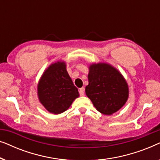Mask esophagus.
I'll list each match as a JSON object with an SVG mask.
<instances>
[{
  "label": "esophagus",
  "mask_w": 160,
  "mask_h": 160,
  "mask_svg": "<svg viewBox=\"0 0 160 160\" xmlns=\"http://www.w3.org/2000/svg\"><path fill=\"white\" fill-rule=\"evenodd\" d=\"M79 94H80L81 96H83L84 95V87H82V88L79 89Z\"/></svg>",
  "instance_id": "obj_1"
}]
</instances>
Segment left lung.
Wrapping results in <instances>:
<instances>
[{"instance_id":"8db88e82","label":"left lung","mask_w":160,"mask_h":160,"mask_svg":"<svg viewBox=\"0 0 160 160\" xmlns=\"http://www.w3.org/2000/svg\"><path fill=\"white\" fill-rule=\"evenodd\" d=\"M87 97L99 112L111 115L125 104L129 96L128 83L120 72L107 63L90 65Z\"/></svg>"}]
</instances>
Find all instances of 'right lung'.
Instances as JSON below:
<instances>
[{
    "mask_svg": "<svg viewBox=\"0 0 160 160\" xmlns=\"http://www.w3.org/2000/svg\"><path fill=\"white\" fill-rule=\"evenodd\" d=\"M38 96L44 108L54 114L66 111L79 96L65 62H54L43 72L38 84Z\"/></svg>",
    "mask_w": 160,
    "mask_h": 160,
    "instance_id": "1",
    "label": "right lung"
}]
</instances>
